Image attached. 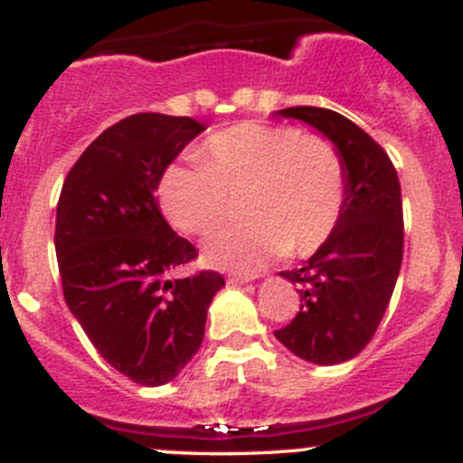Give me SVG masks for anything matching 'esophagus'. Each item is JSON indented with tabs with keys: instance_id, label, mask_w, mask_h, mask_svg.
Instances as JSON below:
<instances>
[{
	"instance_id": "34e87169",
	"label": "esophagus",
	"mask_w": 463,
	"mask_h": 463,
	"mask_svg": "<svg viewBox=\"0 0 463 463\" xmlns=\"http://www.w3.org/2000/svg\"><path fill=\"white\" fill-rule=\"evenodd\" d=\"M255 279H257V274H241V272L228 274V281L231 283H248V281H255Z\"/></svg>"
}]
</instances>
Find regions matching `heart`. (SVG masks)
I'll return each mask as SVG.
<instances>
[{
	"instance_id": "heart-1",
	"label": "heart",
	"mask_w": 463,
	"mask_h": 463,
	"mask_svg": "<svg viewBox=\"0 0 463 463\" xmlns=\"http://www.w3.org/2000/svg\"><path fill=\"white\" fill-rule=\"evenodd\" d=\"M200 157L162 171L160 206L177 231L208 235L243 200L250 222L226 228L206 243L213 266L255 270L279 255L317 252L336 231L347 195L345 162L336 146L297 127L240 123L208 136Z\"/></svg>"
}]
</instances>
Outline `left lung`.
<instances>
[{
	"label": "left lung",
	"instance_id": "obj_1",
	"mask_svg": "<svg viewBox=\"0 0 463 463\" xmlns=\"http://www.w3.org/2000/svg\"><path fill=\"white\" fill-rule=\"evenodd\" d=\"M277 114L312 125L336 145L347 195L334 235L301 268L281 272L298 286L301 307L274 336L307 363L338 364L367 347L398 281L404 252L400 180L387 151L338 111L306 105Z\"/></svg>",
	"mask_w": 463,
	"mask_h": 463
}]
</instances>
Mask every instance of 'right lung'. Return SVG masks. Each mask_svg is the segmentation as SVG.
I'll return each instance as SVG.
<instances>
[{"label":"right lung","mask_w":463,"mask_h":463,"mask_svg":"<svg viewBox=\"0 0 463 463\" xmlns=\"http://www.w3.org/2000/svg\"><path fill=\"white\" fill-rule=\"evenodd\" d=\"M204 125L134 114L105 129L70 169L54 248L70 312L96 352L136 384L174 380L200 349L220 272L177 277L197 248L165 222L162 171Z\"/></svg>","instance_id":"obj_1"}]
</instances>
